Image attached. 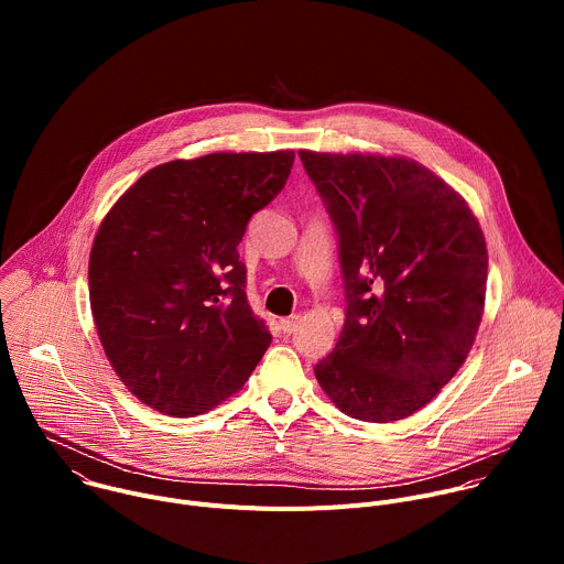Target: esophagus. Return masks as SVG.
Segmentation results:
<instances>
[{
    "label": "esophagus",
    "instance_id": "1",
    "mask_svg": "<svg viewBox=\"0 0 564 564\" xmlns=\"http://www.w3.org/2000/svg\"><path fill=\"white\" fill-rule=\"evenodd\" d=\"M296 326H299V314H292V316H288V318H281V330H283L285 335H292V333L296 330Z\"/></svg>",
    "mask_w": 564,
    "mask_h": 564
}]
</instances>
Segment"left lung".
Here are the masks:
<instances>
[{
	"label": "left lung",
	"mask_w": 564,
	"mask_h": 564,
	"mask_svg": "<svg viewBox=\"0 0 564 564\" xmlns=\"http://www.w3.org/2000/svg\"><path fill=\"white\" fill-rule=\"evenodd\" d=\"M339 236L346 321L314 366L346 415L411 417L464 364L489 254L466 200L411 158L299 151Z\"/></svg>",
	"instance_id": "1"
}]
</instances>
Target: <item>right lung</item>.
<instances>
[{
  "label": "right lung",
  "instance_id": "right-lung-1",
  "mask_svg": "<svg viewBox=\"0 0 564 564\" xmlns=\"http://www.w3.org/2000/svg\"><path fill=\"white\" fill-rule=\"evenodd\" d=\"M292 163L294 151L172 160L105 216L89 259L91 312L142 404L172 417L207 413L265 355L272 335L248 303L238 243Z\"/></svg>",
  "mask_w": 564,
  "mask_h": 564
}]
</instances>
